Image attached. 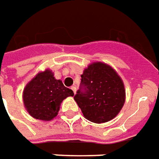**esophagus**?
Masks as SVG:
<instances>
[{"mask_svg": "<svg viewBox=\"0 0 159 159\" xmlns=\"http://www.w3.org/2000/svg\"><path fill=\"white\" fill-rule=\"evenodd\" d=\"M70 89H71V90H72V91H73L74 94H75V93H76V87H74V86H72V87H71V88H70Z\"/></svg>", "mask_w": 159, "mask_h": 159, "instance_id": "1", "label": "esophagus"}]
</instances>
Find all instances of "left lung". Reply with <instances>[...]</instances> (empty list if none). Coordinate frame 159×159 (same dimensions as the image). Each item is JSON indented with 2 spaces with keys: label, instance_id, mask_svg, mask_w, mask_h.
I'll return each instance as SVG.
<instances>
[{
  "label": "left lung",
  "instance_id": "obj_1",
  "mask_svg": "<svg viewBox=\"0 0 159 159\" xmlns=\"http://www.w3.org/2000/svg\"><path fill=\"white\" fill-rule=\"evenodd\" d=\"M74 99L87 120L108 122L121 110L125 100L123 81L110 66L98 61L89 65L81 76Z\"/></svg>",
  "mask_w": 159,
  "mask_h": 159
}]
</instances>
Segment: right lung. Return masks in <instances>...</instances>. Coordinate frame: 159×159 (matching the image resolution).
Returning <instances> with one entry per match:
<instances>
[{
  "label": "right lung",
  "mask_w": 159,
  "mask_h": 159,
  "mask_svg": "<svg viewBox=\"0 0 159 159\" xmlns=\"http://www.w3.org/2000/svg\"><path fill=\"white\" fill-rule=\"evenodd\" d=\"M74 96L71 89L55 78L49 69L41 71L23 89V103L32 117L49 121L58 115L60 105L65 98Z\"/></svg>",
  "instance_id": "1"
}]
</instances>
